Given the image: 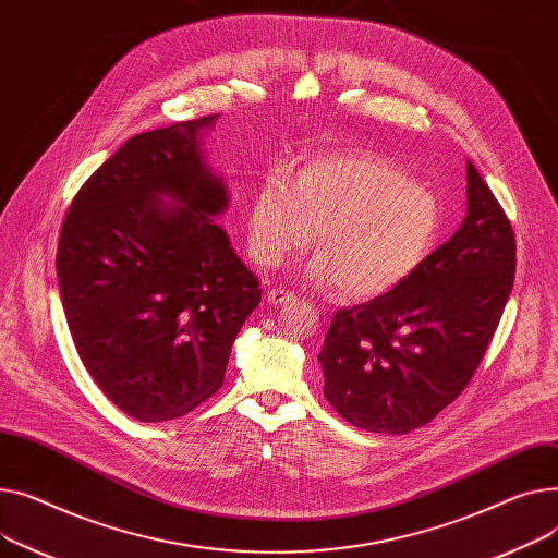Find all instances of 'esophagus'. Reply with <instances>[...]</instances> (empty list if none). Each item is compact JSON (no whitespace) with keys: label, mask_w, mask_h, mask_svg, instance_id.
Wrapping results in <instances>:
<instances>
[{"label":"esophagus","mask_w":558,"mask_h":558,"mask_svg":"<svg viewBox=\"0 0 558 558\" xmlns=\"http://www.w3.org/2000/svg\"><path fill=\"white\" fill-rule=\"evenodd\" d=\"M266 302L272 306H281V304H290L292 302V292L283 290V288H272L266 292Z\"/></svg>","instance_id":"1"}]
</instances>
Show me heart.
<instances>
[{"mask_svg":"<svg viewBox=\"0 0 558 558\" xmlns=\"http://www.w3.org/2000/svg\"><path fill=\"white\" fill-rule=\"evenodd\" d=\"M444 209L433 189L389 161L322 153L300 173L270 171L256 186L247 216L252 256L279 266L315 232L317 254L302 272L338 286L347 300H369L399 286L433 252Z\"/></svg>","mask_w":558,"mask_h":558,"instance_id":"1","label":"heart"}]
</instances>
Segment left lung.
<instances>
[{"instance_id":"obj_1","label":"left lung","mask_w":558,"mask_h":558,"mask_svg":"<svg viewBox=\"0 0 558 558\" xmlns=\"http://www.w3.org/2000/svg\"><path fill=\"white\" fill-rule=\"evenodd\" d=\"M466 216L376 300L336 313L317 355L324 397L367 433L405 435L462 395L494 338L515 272V239L466 161Z\"/></svg>"}]
</instances>
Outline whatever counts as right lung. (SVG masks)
Segmentation results:
<instances>
[{"label":"right lung","instance_id":"1","mask_svg":"<svg viewBox=\"0 0 558 558\" xmlns=\"http://www.w3.org/2000/svg\"><path fill=\"white\" fill-rule=\"evenodd\" d=\"M216 119L130 137L60 229L56 270L76 351L104 395L146 423L216 395L260 302L258 279L214 222L229 205L203 150Z\"/></svg>","mask_w":558,"mask_h":558}]
</instances>
